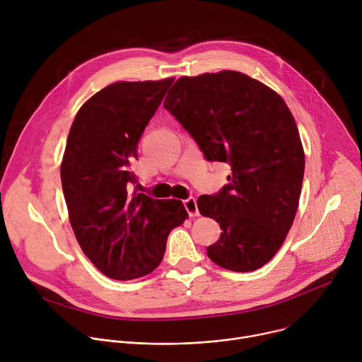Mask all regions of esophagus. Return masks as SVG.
Returning <instances> with one entry per match:
<instances>
[{"instance_id": "1", "label": "esophagus", "mask_w": 362, "mask_h": 362, "mask_svg": "<svg viewBox=\"0 0 362 362\" xmlns=\"http://www.w3.org/2000/svg\"><path fill=\"white\" fill-rule=\"evenodd\" d=\"M183 204H185V208H186V211H187V214H189V216H190V218H196V216H199L197 203H196V199H194V197H189V199H186V200L183 202Z\"/></svg>"}]
</instances>
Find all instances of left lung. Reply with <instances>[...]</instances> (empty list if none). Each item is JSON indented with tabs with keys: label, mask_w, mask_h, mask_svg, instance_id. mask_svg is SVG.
I'll return each instance as SVG.
<instances>
[{
	"label": "left lung",
	"mask_w": 362,
	"mask_h": 362,
	"mask_svg": "<svg viewBox=\"0 0 362 362\" xmlns=\"http://www.w3.org/2000/svg\"><path fill=\"white\" fill-rule=\"evenodd\" d=\"M163 106L206 159L232 166L229 185L197 199L200 215L222 229L208 256L233 272L262 268L293 223L303 180V147L286 103L267 84L223 70L177 78Z\"/></svg>",
	"instance_id": "left-lung-1"
}]
</instances>
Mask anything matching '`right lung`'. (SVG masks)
<instances>
[{
  "label": "right lung",
  "mask_w": 362,
  "mask_h": 362,
  "mask_svg": "<svg viewBox=\"0 0 362 362\" xmlns=\"http://www.w3.org/2000/svg\"><path fill=\"white\" fill-rule=\"evenodd\" d=\"M173 77L117 81L76 115L62 162V185L76 239L106 276L129 281L156 269L170 230L187 219L182 200L130 193L137 143Z\"/></svg>",
  "instance_id": "1"
}]
</instances>
